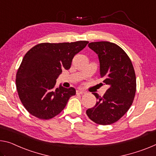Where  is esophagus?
<instances>
[{"mask_svg": "<svg viewBox=\"0 0 156 156\" xmlns=\"http://www.w3.org/2000/svg\"><path fill=\"white\" fill-rule=\"evenodd\" d=\"M85 93V91L84 90H78L77 91H76V94H84Z\"/></svg>", "mask_w": 156, "mask_h": 156, "instance_id": "obj_1", "label": "esophagus"}]
</instances>
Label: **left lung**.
I'll list each match as a JSON object with an SVG mask.
<instances>
[{
	"label": "left lung",
	"instance_id": "1",
	"mask_svg": "<svg viewBox=\"0 0 156 156\" xmlns=\"http://www.w3.org/2000/svg\"><path fill=\"white\" fill-rule=\"evenodd\" d=\"M98 56L101 78L109 85L103 96L93 93L98 99L87 111V115L97 124L109 125L117 122L131 106L136 91V76L132 62L117 44L96 41L88 44Z\"/></svg>",
	"mask_w": 156,
	"mask_h": 156
}]
</instances>
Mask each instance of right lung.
Listing matches in <instances>:
<instances>
[{"label":"right lung","instance_id":"obj_1","mask_svg":"<svg viewBox=\"0 0 156 156\" xmlns=\"http://www.w3.org/2000/svg\"><path fill=\"white\" fill-rule=\"evenodd\" d=\"M88 43H41L27 52L17 71L16 87L22 104L30 115L50 119L64 110L76 90L56 87V80L62 69H70L74 55Z\"/></svg>","mask_w":156,"mask_h":156}]
</instances>
